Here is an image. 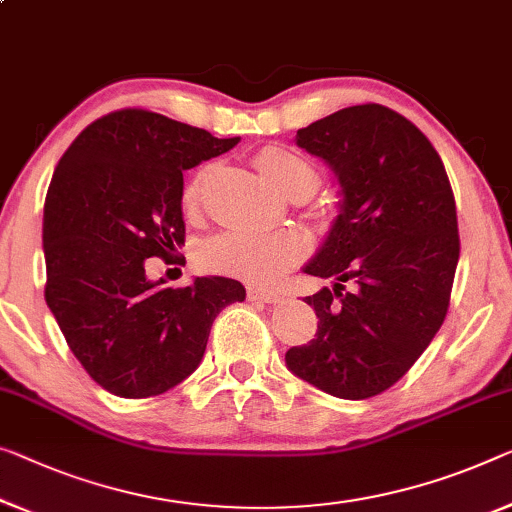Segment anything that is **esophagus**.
I'll list each match as a JSON object with an SVG mask.
<instances>
[{
  "label": "esophagus",
  "mask_w": 512,
  "mask_h": 512,
  "mask_svg": "<svg viewBox=\"0 0 512 512\" xmlns=\"http://www.w3.org/2000/svg\"><path fill=\"white\" fill-rule=\"evenodd\" d=\"M248 299L259 301V303H276L280 301L278 292H271V289H259V287H248Z\"/></svg>",
  "instance_id": "1"
}]
</instances>
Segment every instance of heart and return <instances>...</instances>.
Masks as SVG:
<instances>
[{"label": "heart", "mask_w": 512, "mask_h": 512, "mask_svg": "<svg viewBox=\"0 0 512 512\" xmlns=\"http://www.w3.org/2000/svg\"><path fill=\"white\" fill-rule=\"evenodd\" d=\"M262 177L282 195H310L317 188V172L303 156L282 147H264L255 156ZM209 167H202L183 190L181 207L186 216L200 209L202 186ZM308 253V243L296 232H223L202 246V262L207 269L227 273L255 285H271Z\"/></svg>", "instance_id": "b5f03b06"}]
</instances>
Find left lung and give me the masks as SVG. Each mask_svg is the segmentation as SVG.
<instances>
[{"instance_id": "1", "label": "left lung", "mask_w": 512, "mask_h": 512, "mask_svg": "<svg viewBox=\"0 0 512 512\" xmlns=\"http://www.w3.org/2000/svg\"><path fill=\"white\" fill-rule=\"evenodd\" d=\"M296 144L331 167L342 200L303 269L335 285L305 296L317 333L285 361L319 391L365 400L407 375L444 324L460 259L453 188L430 140L379 103L333 112Z\"/></svg>"}]
</instances>
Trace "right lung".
Wrapping results in <instances>:
<instances>
[{"mask_svg":"<svg viewBox=\"0 0 512 512\" xmlns=\"http://www.w3.org/2000/svg\"><path fill=\"white\" fill-rule=\"evenodd\" d=\"M163 114H105L59 158L43 209L45 301L87 375L119 398H151L200 365L213 319L246 289L232 278L188 287L149 280L144 259L186 239L183 172L230 151Z\"/></svg>","mask_w":512,"mask_h":512,"instance_id":"add662e5","label":"right lung"}]
</instances>
